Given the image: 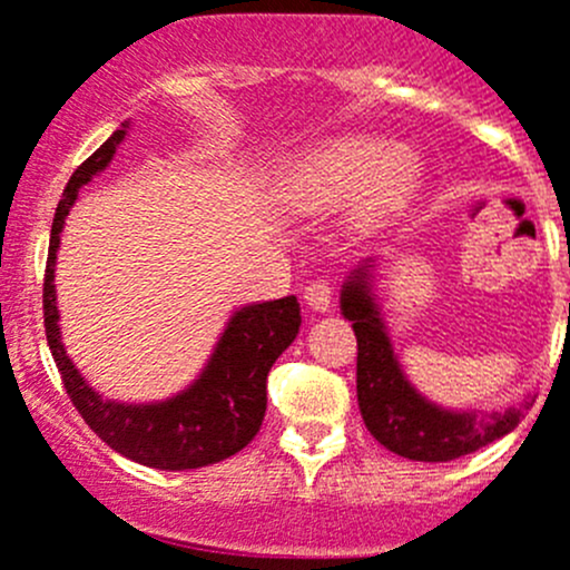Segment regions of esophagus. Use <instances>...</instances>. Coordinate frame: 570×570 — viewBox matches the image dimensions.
<instances>
[{
    "label": "esophagus",
    "instance_id": "34e87169",
    "mask_svg": "<svg viewBox=\"0 0 570 570\" xmlns=\"http://www.w3.org/2000/svg\"><path fill=\"white\" fill-rule=\"evenodd\" d=\"M332 296H335V291H332V285L326 279H315V283L304 287V304L309 309H315V313H330Z\"/></svg>",
    "mask_w": 570,
    "mask_h": 570
}]
</instances>
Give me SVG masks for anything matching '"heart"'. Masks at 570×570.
Wrapping results in <instances>:
<instances>
[{
    "label": "heart",
    "instance_id": "b5f03b06",
    "mask_svg": "<svg viewBox=\"0 0 570 570\" xmlns=\"http://www.w3.org/2000/svg\"><path fill=\"white\" fill-rule=\"evenodd\" d=\"M421 160L410 146H387L368 135L341 138L318 151L313 166V202L337 207L365 190L360 218L380 222L413 199Z\"/></svg>",
    "mask_w": 570,
    "mask_h": 570
}]
</instances>
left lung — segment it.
<instances>
[{
	"instance_id": "left-lung-1",
	"label": "left lung",
	"mask_w": 570,
	"mask_h": 570,
	"mask_svg": "<svg viewBox=\"0 0 570 570\" xmlns=\"http://www.w3.org/2000/svg\"><path fill=\"white\" fill-rule=\"evenodd\" d=\"M374 272L376 261L365 257L341 287V313L357 335V402L371 435L399 458L449 463L515 430L532 396L518 407L482 413L441 407L415 391L393 354L391 332L374 293Z\"/></svg>"
}]
</instances>
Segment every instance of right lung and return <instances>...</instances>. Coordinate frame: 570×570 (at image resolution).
Instances as JSON below:
<instances>
[{
  "label": "right lung",
  "mask_w": 570,
  "mask_h": 570,
  "mask_svg": "<svg viewBox=\"0 0 570 570\" xmlns=\"http://www.w3.org/2000/svg\"><path fill=\"white\" fill-rule=\"evenodd\" d=\"M129 121H124L99 149L71 174L58 202L49 235L47 277H43V326L52 357L63 376L66 393L96 435L127 460L160 471L205 469L222 463L257 435L266 415V380L279 354L296 341L302 315L296 296L274 302L244 304L229 315L222 337L213 346L205 368L185 391L160 402L129 404L101 396L88 385L60 337L58 291H55V263H58L60 233L66 216L75 207L82 185L110 166L118 144L127 138Z\"/></svg>",
  "instance_id": "right-lung-1"
}]
</instances>
